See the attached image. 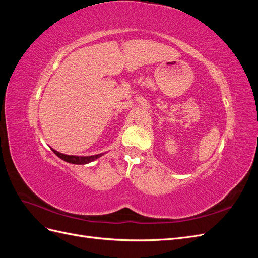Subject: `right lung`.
<instances>
[{"instance_id": "right-lung-1", "label": "right lung", "mask_w": 258, "mask_h": 258, "mask_svg": "<svg viewBox=\"0 0 258 258\" xmlns=\"http://www.w3.org/2000/svg\"><path fill=\"white\" fill-rule=\"evenodd\" d=\"M52 150V148H51ZM52 152L56 154L59 158H61L62 160H64L67 162L70 163H74V165H86V163H89L93 160H96L98 158H100L101 156L103 154H98V155H92V156H71V155H64V154H61L57 151L52 150Z\"/></svg>"}]
</instances>
